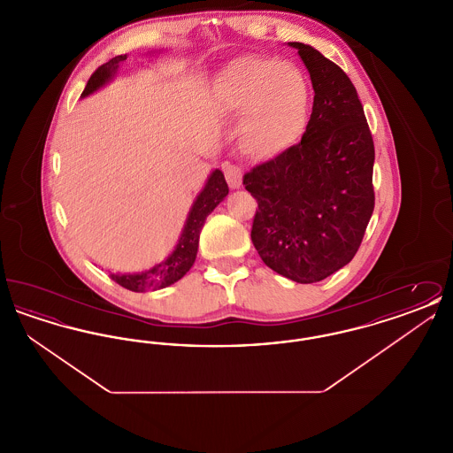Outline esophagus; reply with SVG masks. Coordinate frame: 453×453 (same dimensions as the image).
Wrapping results in <instances>:
<instances>
[{"label": "esophagus", "instance_id": "34e87169", "mask_svg": "<svg viewBox=\"0 0 453 453\" xmlns=\"http://www.w3.org/2000/svg\"><path fill=\"white\" fill-rule=\"evenodd\" d=\"M222 170H224L226 180H227V183L233 190H237V188L242 187V172H241L239 166L233 165V163H224Z\"/></svg>", "mask_w": 453, "mask_h": 453}]
</instances>
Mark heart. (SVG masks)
Segmentation results:
<instances>
[{"label":"heart","instance_id":"obj_1","mask_svg":"<svg viewBox=\"0 0 453 453\" xmlns=\"http://www.w3.org/2000/svg\"><path fill=\"white\" fill-rule=\"evenodd\" d=\"M211 102L220 115L239 119V150L272 159L302 134L309 113V87L297 65L265 56H242L217 73Z\"/></svg>","mask_w":453,"mask_h":453}]
</instances>
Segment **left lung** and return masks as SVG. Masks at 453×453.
Wrapping results in <instances>:
<instances>
[{
	"label": "left lung",
	"mask_w": 453,
	"mask_h": 453,
	"mask_svg": "<svg viewBox=\"0 0 453 453\" xmlns=\"http://www.w3.org/2000/svg\"><path fill=\"white\" fill-rule=\"evenodd\" d=\"M297 49L314 89L301 142L244 174L258 202L251 239L259 257L297 283L321 281L348 265L373 212V141L357 89L312 45Z\"/></svg>",
	"instance_id": "left-lung-1"
}]
</instances>
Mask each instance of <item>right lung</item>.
<instances>
[{
    "mask_svg": "<svg viewBox=\"0 0 453 453\" xmlns=\"http://www.w3.org/2000/svg\"><path fill=\"white\" fill-rule=\"evenodd\" d=\"M163 50L156 49L151 50L150 56L161 54ZM127 59V54L115 56L108 63L100 65L91 78L88 80L87 88L81 93V98H87L89 95L96 93L98 89L108 85L119 73V67ZM229 187L226 183L224 173L220 170H212L207 176V181L200 194L195 196L194 203L190 207V212L185 220V226L181 229V234L178 237V242L172 253L163 259L161 263H156L152 268L139 273H110V279L122 285L124 288H129L132 292H146V290H159L165 287H170L174 281L183 279L187 272L194 266L196 251H198V239L202 227L205 224L207 216L216 209L217 205L227 196Z\"/></svg>",
    "mask_w": 453,
    "mask_h": 453,
    "instance_id": "add662e5",
    "label": "right lung"
}]
</instances>
